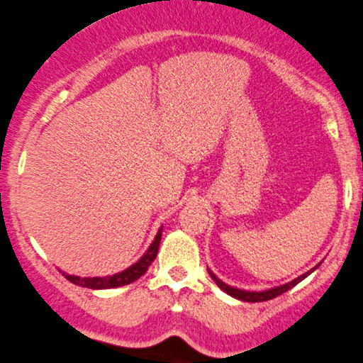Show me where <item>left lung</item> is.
I'll use <instances>...</instances> for the list:
<instances>
[{"instance_id":"obj_1","label":"left lung","mask_w":363,"mask_h":363,"mask_svg":"<svg viewBox=\"0 0 363 363\" xmlns=\"http://www.w3.org/2000/svg\"><path fill=\"white\" fill-rule=\"evenodd\" d=\"M313 270H316V267H314ZM313 270H311V272H313ZM311 272H308V274H304V275H301V277H297V279L292 280V282H289V284H285V285H280V287L270 289V291H265V292H246V291H240V289L229 287V285H225L224 282H220V280L217 279V277H216L214 274H212L211 270H208V274H211L212 279H214V282H216L217 285H219V287L223 289L224 292H228L229 296L236 297V299H241V301H245V302H263V301L275 299V297H279L280 294L291 291V289L296 287V285L299 284L301 280H304L306 277H308V275L311 274Z\"/></svg>"}]
</instances>
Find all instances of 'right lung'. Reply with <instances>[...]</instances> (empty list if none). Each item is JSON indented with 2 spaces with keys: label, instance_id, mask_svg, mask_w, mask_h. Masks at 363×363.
<instances>
[{
  "label": "right lung",
  "instance_id": "1",
  "mask_svg": "<svg viewBox=\"0 0 363 363\" xmlns=\"http://www.w3.org/2000/svg\"><path fill=\"white\" fill-rule=\"evenodd\" d=\"M161 233H163V229L157 231L155 241H152V245L149 246L146 255H144L135 265H132L130 268H127V270L121 272V274L108 275V277H93V279H81V277L67 275V274H64V277L74 285H79V287H86V289H113V287H122V285L132 284L134 280H138L140 275L146 274L149 265L155 262L157 248H160Z\"/></svg>",
  "mask_w": 363,
  "mask_h": 363
}]
</instances>
